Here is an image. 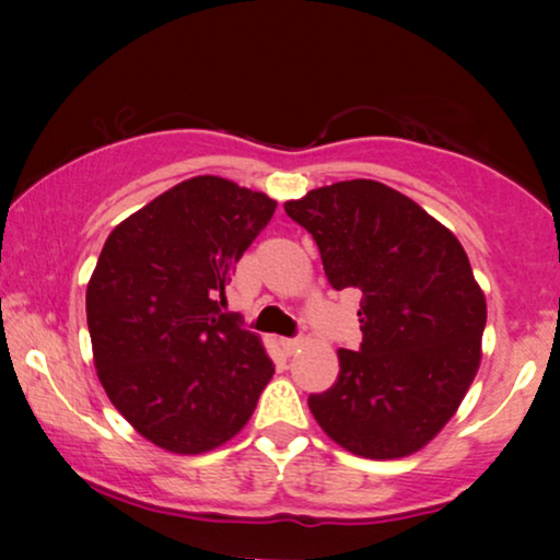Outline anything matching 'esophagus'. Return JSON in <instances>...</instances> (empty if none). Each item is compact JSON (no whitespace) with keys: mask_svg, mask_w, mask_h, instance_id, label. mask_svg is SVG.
<instances>
[{"mask_svg":"<svg viewBox=\"0 0 560 560\" xmlns=\"http://www.w3.org/2000/svg\"><path fill=\"white\" fill-rule=\"evenodd\" d=\"M278 343H280V349H282V351H285V354L290 357V354H295V351H298V347H301V343H303V341H301V339H280Z\"/></svg>","mask_w":560,"mask_h":560,"instance_id":"esophagus-1","label":"esophagus"}]
</instances>
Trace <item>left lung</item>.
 Listing matches in <instances>:
<instances>
[{
	"mask_svg": "<svg viewBox=\"0 0 560 560\" xmlns=\"http://www.w3.org/2000/svg\"><path fill=\"white\" fill-rule=\"evenodd\" d=\"M318 244L334 290H359L357 351L311 395L318 425L351 454L400 458L423 448L464 400L481 359L485 295L446 226L377 180H341L288 201Z\"/></svg>",
	"mask_w": 560,
	"mask_h": 560,
	"instance_id": "1",
	"label": "left lung"
}]
</instances>
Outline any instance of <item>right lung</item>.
<instances>
[{"instance_id":"1","label":"right lung","mask_w":560,"mask_h":560,"mask_svg":"<svg viewBox=\"0 0 560 560\" xmlns=\"http://www.w3.org/2000/svg\"><path fill=\"white\" fill-rule=\"evenodd\" d=\"M275 206L196 175L121 221L98 255L86 290L98 380L160 448L203 454L226 443L272 380L257 336L224 313V288Z\"/></svg>"}]
</instances>
